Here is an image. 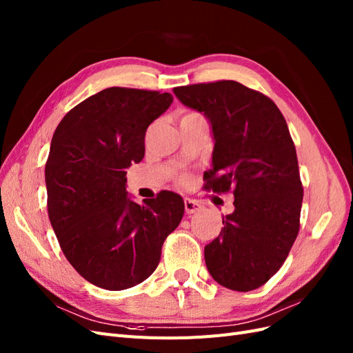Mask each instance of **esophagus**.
<instances>
[{
  "label": "esophagus",
  "instance_id": "1",
  "mask_svg": "<svg viewBox=\"0 0 353 353\" xmlns=\"http://www.w3.org/2000/svg\"><path fill=\"white\" fill-rule=\"evenodd\" d=\"M184 206H185V213L191 215V213H196L201 209L200 203H197L196 200H191V199H184Z\"/></svg>",
  "mask_w": 353,
  "mask_h": 353
}]
</instances>
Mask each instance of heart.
<instances>
[{
  "mask_svg": "<svg viewBox=\"0 0 353 353\" xmlns=\"http://www.w3.org/2000/svg\"><path fill=\"white\" fill-rule=\"evenodd\" d=\"M196 116H200V114L196 113V112H188V113H185V114L183 116V119H185V117H196Z\"/></svg>",
  "mask_w": 353,
  "mask_h": 353,
  "instance_id": "obj_1",
  "label": "heart"
}]
</instances>
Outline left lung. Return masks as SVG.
Masks as SVG:
<instances>
[{
    "label": "left lung",
    "instance_id": "obj_1",
    "mask_svg": "<svg viewBox=\"0 0 353 353\" xmlns=\"http://www.w3.org/2000/svg\"><path fill=\"white\" fill-rule=\"evenodd\" d=\"M174 94L212 125L205 190L234 194V212L205 248L208 270L230 290H254L281 268L301 228L303 187L287 122L270 97L236 81L185 85Z\"/></svg>",
    "mask_w": 353,
    "mask_h": 353
}]
</instances>
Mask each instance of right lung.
Wrapping results in <instances>:
<instances>
[{
    "instance_id": "obj_1",
    "label": "right lung",
    "mask_w": 353,
    "mask_h": 353,
    "mask_svg": "<svg viewBox=\"0 0 353 353\" xmlns=\"http://www.w3.org/2000/svg\"><path fill=\"white\" fill-rule=\"evenodd\" d=\"M169 92L112 87L66 113L46 163L47 208L74 270L105 290L143 283L184 215L172 191L138 205L126 194V169L144 157L148 125L165 113Z\"/></svg>"
}]
</instances>
